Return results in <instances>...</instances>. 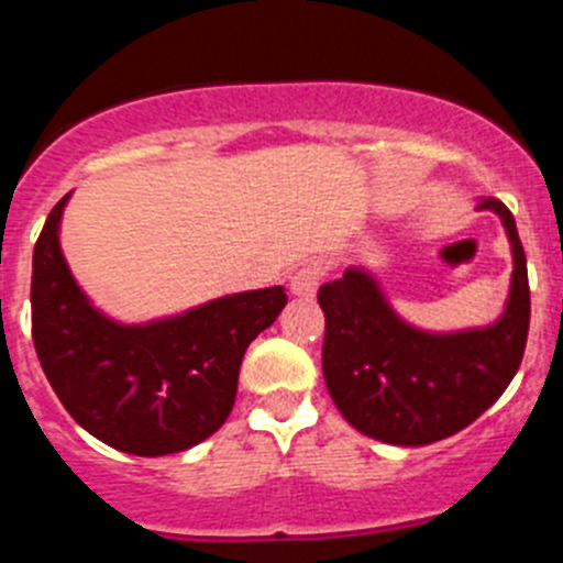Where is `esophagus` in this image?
<instances>
[{
  "instance_id": "1",
  "label": "esophagus",
  "mask_w": 563,
  "mask_h": 563,
  "mask_svg": "<svg viewBox=\"0 0 563 563\" xmlns=\"http://www.w3.org/2000/svg\"><path fill=\"white\" fill-rule=\"evenodd\" d=\"M320 279H322L320 263L303 265V268H298L292 276H289V292L298 295V298H311V295L317 292V287H320Z\"/></svg>"
}]
</instances>
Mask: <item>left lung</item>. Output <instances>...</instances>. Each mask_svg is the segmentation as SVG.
<instances>
[{
    "instance_id": "left-lung-1",
    "label": "left lung",
    "mask_w": 563,
    "mask_h": 563,
    "mask_svg": "<svg viewBox=\"0 0 563 563\" xmlns=\"http://www.w3.org/2000/svg\"><path fill=\"white\" fill-rule=\"evenodd\" d=\"M493 210L511 246V284L495 322L465 331H424L394 311L369 268L344 271L322 284L325 314L322 377L339 413L358 432L394 446H427L465 430L517 375L531 320L526 252L515 216L500 199Z\"/></svg>"
}]
</instances>
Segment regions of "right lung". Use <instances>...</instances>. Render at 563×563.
Segmentation results:
<instances>
[{
  "mask_svg": "<svg viewBox=\"0 0 563 563\" xmlns=\"http://www.w3.org/2000/svg\"><path fill=\"white\" fill-rule=\"evenodd\" d=\"M65 194L32 254V339L54 394L117 452L164 457L213 435L230 416L249 344L276 322L284 287L221 295L180 314L120 322L74 279L59 246Z\"/></svg>",
  "mask_w": 563,
  "mask_h": 563,
  "instance_id": "obj_1",
  "label": "right lung"
}]
</instances>
